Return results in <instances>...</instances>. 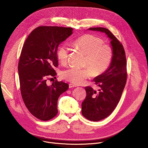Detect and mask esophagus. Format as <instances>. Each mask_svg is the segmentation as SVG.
Masks as SVG:
<instances>
[{"label": "esophagus", "instance_id": "1", "mask_svg": "<svg viewBox=\"0 0 148 148\" xmlns=\"http://www.w3.org/2000/svg\"><path fill=\"white\" fill-rule=\"evenodd\" d=\"M77 87V86L74 85V84H71V83H70V84H69V88H74V87Z\"/></svg>", "mask_w": 148, "mask_h": 148}]
</instances>
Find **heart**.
<instances>
[{
    "label": "heart",
    "mask_w": 148,
    "mask_h": 148,
    "mask_svg": "<svg viewBox=\"0 0 148 148\" xmlns=\"http://www.w3.org/2000/svg\"><path fill=\"white\" fill-rule=\"evenodd\" d=\"M103 41L99 37L92 34L83 35L77 38L73 45L86 54L84 65L88 67L78 68L71 67L61 72V77L74 84H81L92 75H99L103 74L110 67L112 57L113 51L108 45H103ZM69 49L66 45L58 47L57 57L62 64L67 62Z\"/></svg>",
    "instance_id": "heart-1"
}]
</instances>
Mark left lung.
Listing matches in <instances>:
<instances>
[{"mask_svg":"<svg viewBox=\"0 0 148 148\" xmlns=\"http://www.w3.org/2000/svg\"><path fill=\"white\" fill-rule=\"evenodd\" d=\"M90 30L105 33L111 41L113 57L108 69L93 80L100 89L85 87L87 96L82 102L81 112L87 119L99 121L108 116L118 105L126 84V60L122 45L107 29L91 27Z\"/></svg>","mask_w":148,"mask_h":148,"instance_id":"8db88e82","label":"left lung"}]
</instances>
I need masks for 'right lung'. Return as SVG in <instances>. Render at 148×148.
I'll return each instance as SVG.
<instances>
[{"label":"right lung","instance_id":"right-lung-1","mask_svg":"<svg viewBox=\"0 0 148 148\" xmlns=\"http://www.w3.org/2000/svg\"><path fill=\"white\" fill-rule=\"evenodd\" d=\"M73 29L40 26L29 35L21 52L18 64L21 94L30 112L38 119L49 121L58 113V97L69 84L54 81L48 86V76L55 77L58 66V46L73 34Z\"/></svg>","mask_w":148,"mask_h":148}]
</instances>
